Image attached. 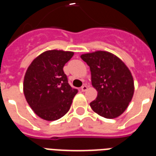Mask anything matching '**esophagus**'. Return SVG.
<instances>
[{"label":"esophagus","mask_w":156,"mask_h":156,"mask_svg":"<svg viewBox=\"0 0 156 156\" xmlns=\"http://www.w3.org/2000/svg\"><path fill=\"white\" fill-rule=\"evenodd\" d=\"M87 89H88V86H87V85H83V86H82L81 87L82 92L87 91Z\"/></svg>","instance_id":"esophagus-1"}]
</instances>
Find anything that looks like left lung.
<instances>
[{
    "instance_id": "obj_1",
    "label": "left lung",
    "mask_w": 156,
    "mask_h": 156,
    "mask_svg": "<svg viewBox=\"0 0 156 156\" xmlns=\"http://www.w3.org/2000/svg\"><path fill=\"white\" fill-rule=\"evenodd\" d=\"M89 66L92 85L98 96L90 103L92 109L102 117L115 119L127 108L134 95V79L127 66L108 51L81 55Z\"/></svg>"
}]
</instances>
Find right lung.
I'll return each instance as SVG.
<instances>
[{
    "mask_svg": "<svg viewBox=\"0 0 156 156\" xmlns=\"http://www.w3.org/2000/svg\"><path fill=\"white\" fill-rule=\"evenodd\" d=\"M73 51L50 50L32 61L26 72L23 92L27 101L37 115L45 120H57L71 107L78 89L72 88L63 67Z\"/></svg>",
    "mask_w": 156,
    "mask_h": 156,
    "instance_id": "obj_1",
    "label": "right lung"
}]
</instances>
